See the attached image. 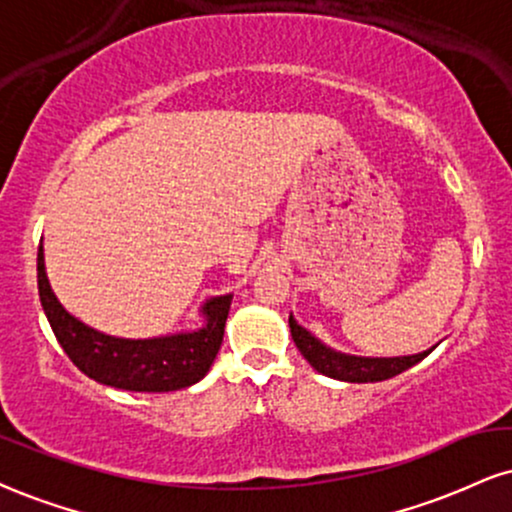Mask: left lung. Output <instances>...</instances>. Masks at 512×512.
Returning a JSON list of instances; mask_svg holds the SVG:
<instances>
[{"instance_id": "8db88e82", "label": "left lung", "mask_w": 512, "mask_h": 512, "mask_svg": "<svg viewBox=\"0 0 512 512\" xmlns=\"http://www.w3.org/2000/svg\"><path fill=\"white\" fill-rule=\"evenodd\" d=\"M288 326H291V336L298 346L300 353L312 367L317 369L324 377L348 381V384H374V381H384L396 377V374L405 372L417 362H422L432 350H422L417 355H400V357H365V355H350L341 353L326 346L324 341H319L315 334L295 322L293 315H288Z\"/></svg>"}]
</instances>
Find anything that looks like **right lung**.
<instances>
[{
    "mask_svg": "<svg viewBox=\"0 0 512 512\" xmlns=\"http://www.w3.org/2000/svg\"><path fill=\"white\" fill-rule=\"evenodd\" d=\"M38 291L47 322L71 362L90 379L121 391L166 393L188 389L212 367L233 295H217L200 307L202 326L152 338H119L73 317L49 286L45 250L38 248Z\"/></svg>",
    "mask_w": 512,
    "mask_h": 512,
    "instance_id": "obj_1",
    "label": "right lung"
}]
</instances>
